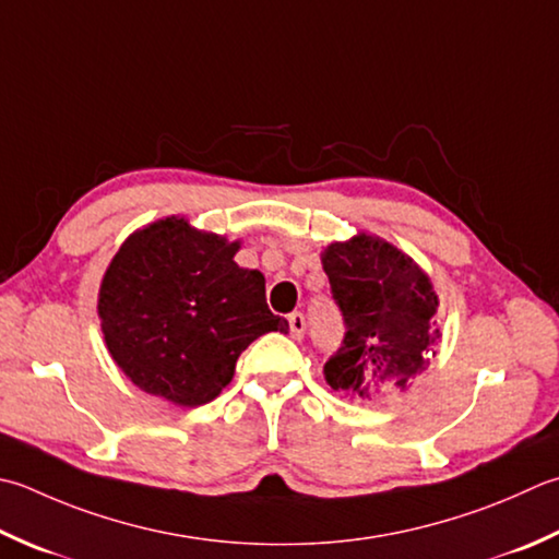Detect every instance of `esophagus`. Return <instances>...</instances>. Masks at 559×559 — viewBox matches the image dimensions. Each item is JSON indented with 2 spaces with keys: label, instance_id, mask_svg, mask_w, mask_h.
<instances>
[{
  "label": "esophagus",
  "instance_id": "obj_1",
  "mask_svg": "<svg viewBox=\"0 0 559 559\" xmlns=\"http://www.w3.org/2000/svg\"><path fill=\"white\" fill-rule=\"evenodd\" d=\"M288 324H290V336H293V338H302V336H305V330H308V324H305V314H302V312L288 314Z\"/></svg>",
  "mask_w": 559,
  "mask_h": 559
}]
</instances>
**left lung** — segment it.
<instances>
[{
  "instance_id": "left-lung-1",
  "label": "left lung",
  "mask_w": 559,
  "mask_h": 559,
  "mask_svg": "<svg viewBox=\"0 0 559 559\" xmlns=\"http://www.w3.org/2000/svg\"><path fill=\"white\" fill-rule=\"evenodd\" d=\"M322 269L346 324L342 348L324 364L326 382L352 400L407 392L441 344L429 273L368 233L326 245Z\"/></svg>"
}]
</instances>
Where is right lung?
<instances>
[{"label":"right lung","mask_w":559,"mask_h":559,"mask_svg":"<svg viewBox=\"0 0 559 559\" xmlns=\"http://www.w3.org/2000/svg\"><path fill=\"white\" fill-rule=\"evenodd\" d=\"M239 245L169 215L116 251L96 312L114 364L142 392L201 407L229 385L254 338L288 332L269 310L264 273L235 261Z\"/></svg>","instance_id":"add662e5"}]
</instances>
